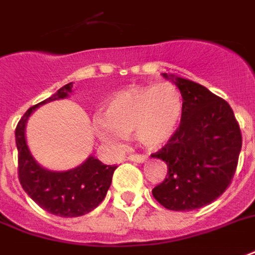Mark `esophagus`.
Listing matches in <instances>:
<instances>
[{"label":"esophagus","mask_w":255,"mask_h":255,"mask_svg":"<svg viewBox=\"0 0 255 255\" xmlns=\"http://www.w3.org/2000/svg\"><path fill=\"white\" fill-rule=\"evenodd\" d=\"M146 158L148 157L146 156H141V154H130L129 157H128V160L129 161H133V162H145L146 161Z\"/></svg>","instance_id":"obj_1"}]
</instances>
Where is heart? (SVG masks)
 Here are the masks:
<instances>
[{
    "label": "heart",
    "instance_id": "heart-1",
    "mask_svg": "<svg viewBox=\"0 0 255 255\" xmlns=\"http://www.w3.org/2000/svg\"><path fill=\"white\" fill-rule=\"evenodd\" d=\"M183 101L179 90L171 83L130 87L109 99L103 120L94 121L101 141L121 146L125 137L134 131L135 139L148 149L164 146L179 129Z\"/></svg>",
    "mask_w": 255,
    "mask_h": 255
}]
</instances>
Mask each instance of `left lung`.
Wrapping results in <instances>:
<instances>
[{
    "mask_svg": "<svg viewBox=\"0 0 255 255\" xmlns=\"http://www.w3.org/2000/svg\"><path fill=\"white\" fill-rule=\"evenodd\" d=\"M183 97V116L176 134L152 157L168 166L153 196L171 211H192L225 192L237 169L242 135L233 109L192 80L162 74Z\"/></svg>",
    "mask_w": 255,
    "mask_h": 255,
    "instance_id": "obj_1",
    "label": "left lung"
}]
</instances>
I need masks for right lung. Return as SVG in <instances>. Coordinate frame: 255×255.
Wrapping results in <instances>:
<instances>
[{"instance_id": "add662e5", "label": "right lung", "mask_w": 255, "mask_h": 255, "mask_svg": "<svg viewBox=\"0 0 255 255\" xmlns=\"http://www.w3.org/2000/svg\"><path fill=\"white\" fill-rule=\"evenodd\" d=\"M72 83L59 89L52 97L34 105L22 116L16 128L18 177L21 187L40 207L62 218H76L98 207L112 184L117 165H105L94 156L68 171H51L34 160L26 143V122L41 105L70 97Z\"/></svg>"}]
</instances>
